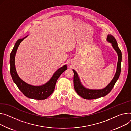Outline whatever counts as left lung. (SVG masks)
Masks as SVG:
<instances>
[{"instance_id": "8db88e82", "label": "left lung", "mask_w": 131, "mask_h": 131, "mask_svg": "<svg viewBox=\"0 0 131 131\" xmlns=\"http://www.w3.org/2000/svg\"><path fill=\"white\" fill-rule=\"evenodd\" d=\"M107 41L111 42L112 45L113 47L117 52L118 56V63L117 66V71L115 76L113 78L111 83L106 87L102 90H89L85 88L83 86L80 82L79 78L75 72V70L73 69L74 72V89L76 93L81 97L88 100L96 99L101 97H104L107 95L114 86L116 81L118 79L120 75L121 67V63L122 61V53L119 48L118 46L117 41L115 38L111 35H108L107 38Z\"/></svg>"}]
</instances>
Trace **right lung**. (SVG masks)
Here are the masks:
<instances>
[{"mask_svg": "<svg viewBox=\"0 0 131 131\" xmlns=\"http://www.w3.org/2000/svg\"><path fill=\"white\" fill-rule=\"evenodd\" d=\"M24 38L19 39L16 41L10 53V64L12 77L14 82L25 96L35 100H45L53 93L57 79L60 75L66 70L67 67L66 65H64L59 68L51 79L46 84L42 86H34L24 82L17 74L15 65V56L20 43Z\"/></svg>", "mask_w": 131, "mask_h": 131, "instance_id": "obj_1", "label": "right lung"}]
</instances>
